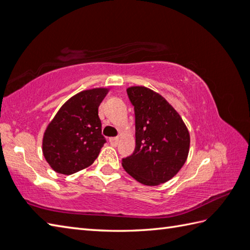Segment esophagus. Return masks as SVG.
Segmentation results:
<instances>
[{"mask_svg":"<svg viewBox=\"0 0 250 250\" xmlns=\"http://www.w3.org/2000/svg\"><path fill=\"white\" fill-rule=\"evenodd\" d=\"M109 142H110V144L112 145V146H117L118 142H119V139H118V138H110L109 139Z\"/></svg>","mask_w":250,"mask_h":250,"instance_id":"esophagus-1","label":"esophagus"}]
</instances>
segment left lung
Masks as SVG:
<instances>
[{
    "instance_id": "left-lung-1",
    "label": "left lung",
    "mask_w": 250,
    "mask_h": 250,
    "mask_svg": "<svg viewBox=\"0 0 250 250\" xmlns=\"http://www.w3.org/2000/svg\"><path fill=\"white\" fill-rule=\"evenodd\" d=\"M135 113V148L122 160L128 174L145 186L170 180L187 161L190 134L166 99L145 86L126 88Z\"/></svg>"
}]
</instances>
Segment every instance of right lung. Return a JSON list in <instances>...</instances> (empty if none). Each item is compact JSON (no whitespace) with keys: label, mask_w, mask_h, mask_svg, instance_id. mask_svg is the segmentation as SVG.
<instances>
[{"label":"right lung","mask_w":250,"mask_h":250,"mask_svg":"<svg viewBox=\"0 0 250 250\" xmlns=\"http://www.w3.org/2000/svg\"><path fill=\"white\" fill-rule=\"evenodd\" d=\"M109 88L82 90L72 96L49 122L42 138V154L50 167L63 175H72L93 164L105 138L98 107Z\"/></svg>","instance_id":"right-lung-1"}]
</instances>
